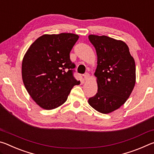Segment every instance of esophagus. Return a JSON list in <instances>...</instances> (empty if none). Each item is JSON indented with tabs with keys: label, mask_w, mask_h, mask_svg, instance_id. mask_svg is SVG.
<instances>
[{
	"label": "esophagus",
	"mask_w": 154,
	"mask_h": 154,
	"mask_svg": "<svg viewBox=\"0 0 154 154\" xmlns=\"http://www.w3.org/2000/svg\"><path fill=\"white\" fill-rule=\"evenodd\" d=\"M83 77H84V79L85 80H88L90 78V74L88 73V72H85V73L83 75Z\"/></svg>",
	"instance_id": "34e87169"
}]
</instances>
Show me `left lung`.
Instances as JSON below:
<instances>
[{
  "instance_id": "1",
  "label": "left lung",
  "mask_w": 154,
  "mask_h": 154,
  "mask_svg": "<svg viewBox=\"0 0 154 154\" xmlns=\"http://www.w3.org/2000/svg\"><path fill=\"white\" fill-rule=\"evenodd\" d=\"M97 54L98 92L88 99L89 105L101 113L119 109L126 103L136 82V66L128 45L106 36L90 35Z\"/></svg>"
}]
</instances>
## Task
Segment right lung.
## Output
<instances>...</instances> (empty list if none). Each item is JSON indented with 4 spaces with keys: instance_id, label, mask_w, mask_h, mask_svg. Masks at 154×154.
Returning a JSON list of instances; mask_svg holds the SVG:
<instances>
[{
    "instance_id": "right-lung-1",
    "label": "right lung",
    "mask_w": 154,
    "mask_h": 154,
    "mask_svg": "<svg viewBox=\"0 0 154 154\" xmlns=\"http://www.w3.org/2000/svg\"><path fill=\"white\" fill-rule=\"evenodd\" d=\"M79 36L72 33L44 35L30 46L23 58L22 79L35 102L46 110L67 100L72 87L79 85L70 52Z\"/></svg>"
}]
</instances>
